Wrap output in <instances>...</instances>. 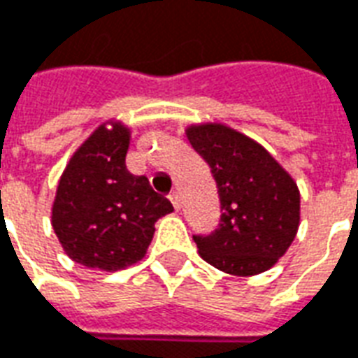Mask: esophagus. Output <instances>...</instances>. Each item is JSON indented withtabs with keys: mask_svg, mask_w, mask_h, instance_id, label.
<instances>
[{
	"mask_svg": "<svg viewBox=\"0 0 358 358\" xmlns=\"http://www.w3.org/2000/svg\"><path fill=\"white\" fill-rule=\"evenodd\" d=\"M169 200H171V203H173V208H176L177 211L181 209V196H179V192H176V190H173V192L169 194Z\"/></svg>",
	"mask_w": 358,
	"mask_h": 358,
	"instance_id": "1",
	"label": "esophagus"
}]
</instances>
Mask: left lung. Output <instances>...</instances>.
<instances>
[{"label":"left lung","mask_w":358,"mask_h":358,"mask_svg":"<svg viewBox=\"0 0 358 358\" xmlns=\"http://www.w3.org/2000/svg\"><path fill=\"white\" fill-rule=\"evenodd\" d=\"M192 149L211 169L220 201L219 227L194 234L201 259L234 275L270 270L294 240L300 192L264 147L222 124L187 130Z\"/></svg>","instance_id":"8db88e82"}]
</instances>
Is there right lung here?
Masks as SVG:
<instances>
[{"mask_svg": "<svg viewBox=\"0 0 358 358\" xmlns=\"http://www.w3.org/2000/svg\"><path fill=\"white\" fill-rule=\"evenodd\" d=\"M130 134L99 126L83 143L56 190L52 228L69 259L117 271L136 264L149 249L155 222L173 206L145 176L126 169Z\"/></svg>", "mask_w": 358, "mask_h": 358, "instance_id": "add662e5", "label": "right lung"}]
</instances>
